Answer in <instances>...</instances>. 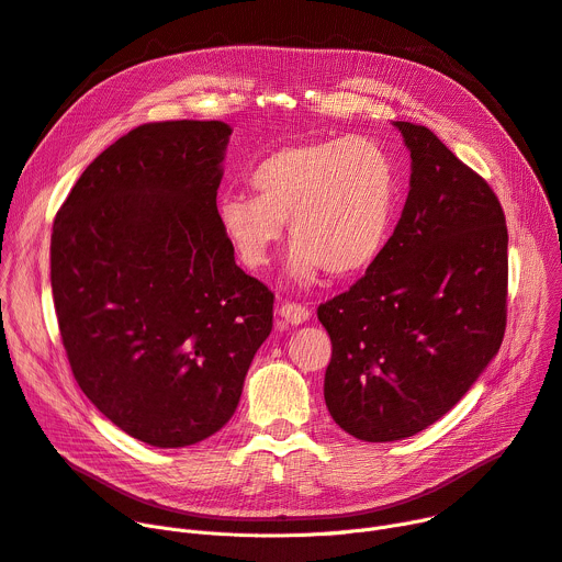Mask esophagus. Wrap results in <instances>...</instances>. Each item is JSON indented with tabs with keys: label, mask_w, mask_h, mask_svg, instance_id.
Returning a JSON list of instances; mask_svg holds the SVG:
<instances>
[{
	"label": "esophagus",
	"mask_w": 562,
	"mask_h": 562,
	"mask_svg": "<svg viewBox=\"0 0 562 562\" xmlns=\"http://www.w3.org/2000/svg\"><path fill=\"white\" fill-rule=\"evenodd\" d=\"M279 315L288 322V324H304L306 319H311V311L302 304L294 302H285L279 306Z\"/></svg>",
	"instance_id": "obj_1"
}]
</instances>
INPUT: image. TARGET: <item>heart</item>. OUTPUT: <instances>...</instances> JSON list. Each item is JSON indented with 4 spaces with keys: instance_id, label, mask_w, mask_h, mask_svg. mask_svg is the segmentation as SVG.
<instances>
[{
    "instance_id": "obj_1",
    "label": "heart",
    "mask_w": 562,
    "mask_h": 562,
    "mask_svg": "<svg viewBox=\"0 0 562 562\" xmlns=\"http://www.w3.org/2000/svg\"><path fill=\"white\" fill-rule=\"evenodd\" d=\"M249 192H228L217 220L251 270L270 266L285 222L294 240L288 272L311 285L322 272L351 277L383 254L400 206V177L372 138H322L274 149L251 170Z\"/></svg>"
}]
</instances>
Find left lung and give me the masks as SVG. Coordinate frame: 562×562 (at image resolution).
I'll list each match as a JSON object with an SVG mask.
<instances>
[{
  "mask_svg": "<svg viewBox=\"0 0 562 562\" xmlns=\"http://www.w3.org/2000/svg\"><path fill=\"white\" fill-rule=\"evenodd\" d=\"M394 126L413 160L402 220L366 277L317 308L334 347L326 408L366 442L438 422L506 331L508 228L497 194L434 131Z\"/></svg>",
  "mask_w": 562,
  "mask_h": 562,
  "instance_id": "obj_1",
  "label": "left lung"
}]
</instances>
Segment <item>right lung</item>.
Listing matches in <instances>:
<instances>
[{
    "label": "right lung",
    "instance_id": "add662e5",
    "mask_svg": "<svg viewBox=\"0 0 562 562\" xmlns=\"http://www.w3.org/2000/svg\"><path fill=\"white\" fill-rule=\"evenodd\" d=\"M231 126L149 122L99 154L56 213L52 292L86 397L160 449L236 413L272 331L274 292L245 274L217 220Z\"/></svg>",
    "mask_w": 562,
    "mask_h": 562
}]
</instances>
